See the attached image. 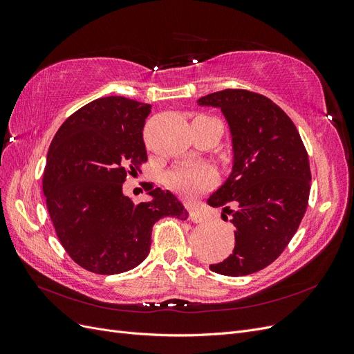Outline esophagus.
<instances>
[{"instance_id":"obj_1","label":"esophagus","mask_w":354,"mask_h":354,"mask_svg":"<svg viewBox=\"0 0 354 354\" xmlns=\"http://www.w3.org/2000/svg\"><path fill=\"white\" fill-rule=\"evenodd\" d=\"M190 218H192V221H194V223H205L208 217H207L205 212L198 209V208H195V209H192Z\"/></svg>"}]
</instances>
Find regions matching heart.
I'll use <instances>...</instances> for the list:
<instances>
[{
  "label": "heart",
  "mask_w": 354,
  "mask_h": 354,
  "mask_svg": "<svg viewBox=\"0 0 354 354\" xmlns=\"http://www.w3.org/2000/svg\"><path fill=\"white\" fill-rule=\"evenodd\" d=\"M217 180L216 169L205 162L178 165L168 171L167 185L186 198H194L214 186Z\"/></svg>",
  "instance_id": "b5f03b06"
}]
</instances>
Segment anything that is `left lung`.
Wrapping results in <instances>:
<instances>
[{
	"label": "left lung",
	"mask_w": 354,
	"mask_h": 354,
	"mask_svg": "<svg viewBox=\"0 0 354 354\" xmlns=\"http://www.w3.org/2000/svg\"><path fill=\"white\" fill-rule=\"evenodd\" d=\"M198 103L221 109L233 140L232 174L208 205L223 207V220L230 214L236 243L233 254L209 269L251 274L283 252L304 217L312 180L308 155L291 118L263 94L227 88Z\"/></svg>",
	"instance_id": "left-lung-1"
}]
</instances>
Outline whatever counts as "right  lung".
Here are the masks:
<instances>
[{
	"instance_id": "obj_1",
	"label": "right lung",
	"mask_w": 354,
	"mask_h": 354,
	"mask_svg": "<svg viewBox=\"0 0 354 354\" xmlns=\"http://www.w3.org/2000/svg\"><path fill=\"white\" fill-rule=\"evenodd\" d=\"M151 109L122 95L95 99L73 112L50 145L42 174L47 209L63 248L88 272L134 269L151 251L159 218L189 217L171 192L151 183L149 202L122 194L127 174L147 162L143 127Z\"/></svg>"
}]
</instances>
